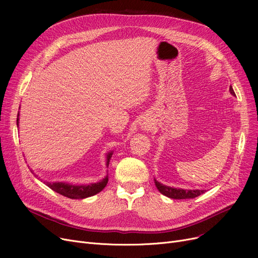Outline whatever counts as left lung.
Instances as JSON below:
<instances>
[{
	"label": "left lung",
	"instance_id": "obj_1",
	"mask_svg": "<svg viewBox=\"0 0 258 258\" xmlns=\"http://www.w3.org/2000/svg\"><path fill=\"white\" fill-rule=\"evenodd\" d=\"M230 93H231L233 96H235V93L232 89V87L230 86L229 89ZM155 184L156 187L158 188V190L170 199H175V200H183V199H194L197 198L199 196H201L202 194H204L206 190H200V189H182V188H174V187H170V186H166L161 184L160 182H158L155 179Z\"/></svg>",
	"mask_w": 258,
	"mask_h": 258
}]
</instances>
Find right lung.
I'll return each mask as SVG.
<instances>
[{"label":"right lung","instance_id":"right-lung-1","mask_svg":"<svg viewBox=\"0 0 258 258\" xmlns=\"http://www.w3.org/2000/svg\"><path fill=\"white\" fill-rule=\"evenodd\" d=\"M20 113H18V119H17V125L19 126L20 123ZM113 152H110L106 154V167H108V164H110V160L112 158ZM32 173H34L31 170ZM37 177V175H36ZM108 181V175H105V177L100 180L97 183H92V184H80V185H75V184H71V183H66V182H44L49 188H51L52 190H54L55 192L70 198V199H77V200H81V199H86L92 196L97 195L98 192H100L102 189L106 186Z\"/></svg>","mask_w":258,"mask_h":258}]
</instances>
